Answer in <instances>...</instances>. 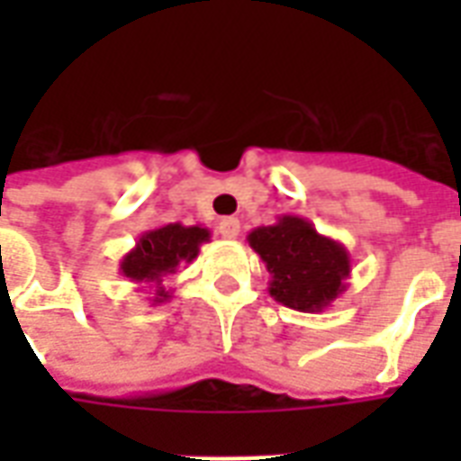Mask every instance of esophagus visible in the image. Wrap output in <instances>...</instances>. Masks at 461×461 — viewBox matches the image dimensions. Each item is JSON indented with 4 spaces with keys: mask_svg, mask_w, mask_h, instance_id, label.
Segmentation results:
<instances>
[{
    "mask_svg": "<svg viewBox=\"0 0 461 461\" xmlns=\"http://www.w3.org/2000/svg\"><path fill=\"white\" fill-rule=\"evenodd\" d=\"M217 231H220L224 240H234V237L240 234V220H237V217H224V220H220V224H217Z\"/></svg>",
    "mask_w": 461,
    "mask_h": 461,
    "instance_id": "1",
    "label": "esophagus"
}]
</instances>
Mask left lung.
<instances>
[{
	"label": "left lung",
	"instance_id": "obj_1",
	"mask_svg": "<svg viewBox=\"0 0 461 461\" xmlns=\"http://www.w3.org/2000/svg\"><path fill=\"white\" fill-rule=\"evenodd\" d=\"M249 247L269 271L274 301L303 313H321L348 289L350 254L296 214H281L269 227L247 234Z\"/></svg>",
	"mask_w": 461,
	"mask_h": 461
}]
</instances>
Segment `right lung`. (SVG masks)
<instances>
[{
	"label": "right lung",
	"mask_w": 461,
	"mask_h": 461,
	"mask_svg": "<svg viewBox=\"0 0 461 461\" xmlns=\"http://www.w3.org/2000/svg\"><path fill=\"white\" fill-rule=\"evenodd\" d=\"M210 241V230L194 224L185 227L180 221L162 224L158 230L140 234L125 257L121 259V274L142 289H152V306L172 299V291L165 289V276L177 271L180 264H190L197 259L200 247Z\"/></svg>",
	"instance_id": "obj_1"
}]
</instances>
